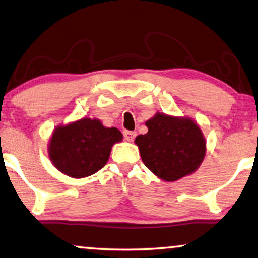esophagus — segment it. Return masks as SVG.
I'll list each match as a JSON object with an SVG mask.
<instances>
[{"label": "esophagus", "instance_id": "esophagus-1", "mask_svg": "<svg viewBox=\"0 0 258 258\" xmlns=\"http://www.w3.org/2000/svg\"><path fill=\"white\" fill-rule=\"evenodd\" d=\"M122 134H124V138H125V140L126 141H133L134 139H136V137H137V133L136 132H133V131H124V132H122Z\"/></svg>", "mask_w": 258, "mask_h": 258}]
</instances>
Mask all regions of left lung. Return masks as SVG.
Returning <instances> with one entry per match:
<instances>
[{
    "instance_id": "8db88e82",
    "label": "left lung",
    "mask_w": 258,
    "mask_h": 258,
    "mask_svg": "<svg viewBox=\"0 0 258 258\" xmlns=\"http://www.w3.org/2000/svg\"><path fill=\"white\" fill-rule=\"evenodd\" d=\"M148 132L136 138L145 165L158 178L175 181L199 169L206 155V139L189 118L157 112L146 121Z\"/></svg>"
}]
</instances>
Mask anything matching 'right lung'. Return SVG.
<instances>
[{"instance_id": "1", "label": "right lung", "mask_w": 258, "mask_h": 258, "mask_svg": "<svg viewBox=\"0 0 258 258\" xmlns=\"http://www.w3.org/2000/svg\"><path fill=\"white\" fill-rule=\"evenodd\" d=\"M121 140L119 130L104 127L99 119L83 118L57 127L48 153L60 172L72 178H85L107 164L112 146Z\"/></svg>"}]
</instances>
